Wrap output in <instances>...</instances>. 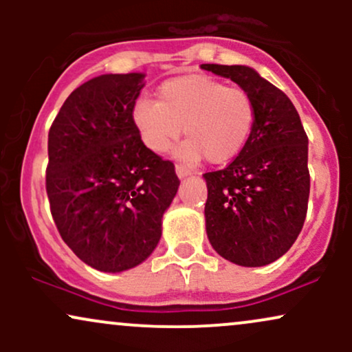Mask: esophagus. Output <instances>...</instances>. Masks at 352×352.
<instances>
[{
  "label": "esophagus",
  "mask_w": 352,
  "mask_h": 352,
  "mask_svg": "<svg viewBox=\"0 0 352 352\" xmlns=\"http://www.w3.org/2000/svg\"><path fill=\"white\" fill-rule=\"evenodd\" d=\"M175 173H177V177H179V179H184V177H188V175H192V170H188L187 167H184V165H175Z\"/></svg>",
  "instance_id": "obj_1"
}]
</instances>
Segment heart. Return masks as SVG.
I'll use <instances>...</instances> for the list:
<instances>
[{
    "instance_id": "obj_1",
    "label": "heart",
    "mask_w": 352,
    "mask_h": 352,
    "mask_svg": "<svg viewBox=\"0 0 352 352\" xmlns=\"http://www.w3.org/2000/svg\"><path fill=\"white\" fill-rule=\"evenodd\" d=\"M132 120L148 151L167 152L184 127L185 142L175 155L187 164L207 157L227 164L243 151L254 124V102L240 86H225L204 74L167 79L157 89V102L139 99Z\"/></svg>"
}]
</instances>
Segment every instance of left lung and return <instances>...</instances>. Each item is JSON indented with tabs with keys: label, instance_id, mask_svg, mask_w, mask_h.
I'll use <instances>...</instances> for the list:
<instances>
[{
	"label": "left lung",
	"instance_id": "1",
	"mask_svg": "<svg viewBox=\"0 0 352 352\" xmlns=\"http://www.w3.org/2000/svg\"><path fill=\"white\" fill-rule=\"evenodd\" d=\"M250 92L254 124L223 170L204 173L205 225L213 250L240 266H265L300 235L308 212V137L285 92L248 66L201 64Z\"/></svg>",
	"mask_w": 352,
	"mask_h": 352
}]
</instances>
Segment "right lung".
Instances as JSON below:
<instances>
[{
  "instance_id": "1",
  "label": "right lung",
  "mask_w": 352,
  "mask_h": 352,
  "mask_svg": "<svg viewBox=\"0 0 352 352\" xmlns=\"http://www.w3.org/2000/svg\"><path fill=\"white\" fill-rule=\"evenodd\" d=\"M142 72L102 74L71 92L47 135L46 192L64 243L84 263L119 273L151 256L180 180L145 147L132 109Z\"/></svg>"
}]
</instances>
